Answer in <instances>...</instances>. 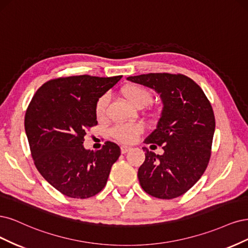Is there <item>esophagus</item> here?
Returning a JSON list of instances; mask_svg holds the SVG:
<instances>
[{
  "mask_svg": "<svg viewBox=\"0 0 248 248\" xmlns=\"http://www.w3.org/2000/svg\"><path fill=\"white\" fill-rule=\"evenodd\" d=\"M132 149V147H130V146H126V145H123V146H121V151H122V154H126L127 151H130Z\"/></svg>",
  "mask_w": 248,
  "mask_h": 248,
  "instance_id": "obj_1",
  "label": "esophagus"
}]
</instances>
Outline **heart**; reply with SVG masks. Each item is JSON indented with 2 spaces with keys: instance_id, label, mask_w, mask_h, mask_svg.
Masks as SVG:
<instances>
[{
  "instance_id": "1",
  "label": "heart",
  "mask_w": 248,
  "mask_h": 248,
  "mask_svg": "<svg viewBox=\"0 0 248 248\" xmlns=\"http://www.w3.org/2000/svg\"><path fill=\"white\" fill-rule=\"evenodd\" d=\"M123 93L132 105L138 108L144 107L153 101L151 92L146 87L138 84H129L124 86ZM108 101V94H103L95 103V115L98 118H103L106 115ZM142 132L143 125L140 124H119L111 130V135L113 138L123 143H132L137 140Z\"/></svg>"
}]
</instances>
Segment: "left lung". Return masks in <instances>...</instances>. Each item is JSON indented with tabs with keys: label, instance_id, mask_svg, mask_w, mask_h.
Wrapping results in <instances>:
<instances>
[{
	"label": "left lung",
	"instance_id": "1",
	"mask_svg": "<svg viewBox=\"0 0 248 248\" xmlns=\"http://www.w3.org/2000/svg\"><path fill=\"white\" fill-rule=\"evenodd\" d=\"M127 80L155 90L164 105L156 127L144 140L162 146L164 154L143 147L140 186L155 198H177L195 186L208 166L215 129L211 104L201 87L182 74L149 73Z\"/></svg>",
	"mask_w": 248,
	"mask_h": 248
}]
</instances>
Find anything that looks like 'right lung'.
I'll return each instance as SVG.
<instances>
[{"label":"right lung","instance_id":"add662e5","mask_svg":"<svg viewBox=\"0 0 248 248\" xmlns=\"http://www.w3.org/2000/svg\"><path fill=\"white\" fill-rule=\"evenodd\" d=\"M123 76L79 75L51 79L29 104L25 129L40 174L70 198L93 197L105 187L121 148L106 141L102 149L83 147L86 131L97 125L95 103Z\"/></svg>","mask_w":248,"mask_h":248}]
</instances>
